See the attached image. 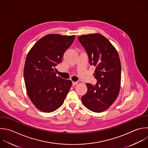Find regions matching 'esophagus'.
<instances>
[{
	"instance_id": "esophagus-1",
	"label": "esophagus",
	"mask_w": 148,
	"mask_h": 148,
	"mask_svg": "<svg viewBox=\"0 0 148 148\" xmlns=\"http://www.w3.org/2000/svg\"><path fill=\"white\" fill-rule=\"evenodd\" d=\"M77 84V82H72V85L73 86H76Z\"/></svg>"
}]
</instances>
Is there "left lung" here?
Instances as JSON below:
<instances>
[{
  "label": "left lung",
  "mask_w": 148,
  "mask_h": 148,
  "mask_svg": "<svg viewBox=\"0 0 148 148\" xmlns=\"http://www.w3.org/2000/svg\"><path fill=\"white\" fill-rule=\"evenodd\" d=\"M79 41L85 48L91 65L95 66V86L87 83L83 104L94 112L108 109L118 97L121 83V64L118 53L112 43L100 34L83 35Z\"/></svg>",
  "instance_id": "obj_1"
}]
</instances>
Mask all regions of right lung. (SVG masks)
Here are the masks:
<instances>
[{
	"instance_id": "1",
	"label": "right lung",
	"mask_w": 148,
	"mask_h": 148,
	"mask_svg": "<svg viewBox=\"0 0 148 148\" xmlns=\"http://www.w3.org/2000/svg\"><path fill=\"white\" fill-rule=\"evenodd\" d=\"M75 35L49 34L40 39L28 52L24 68L28 95L42 112H52L64 103L72 82L56 76V68L62 61Z\"/></svg>"
}]
</instances>
